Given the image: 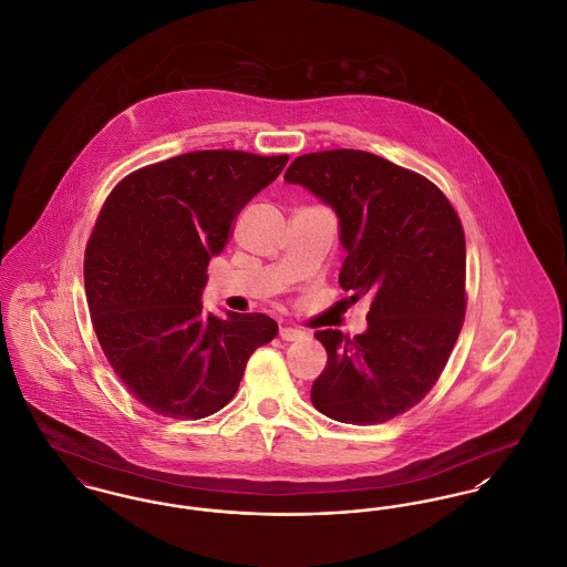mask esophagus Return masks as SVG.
Masks as SVG:
<instances>
[{"label": "esophagus", "instance_id": "34e87169", "mask_svg": "<svg viewBox=\"0 0 567 567\" xmlns=\"http://www.w3.org/2000/svg\"><path fill=\"white\" fill-rule=\"evenodd\" d=\"M280 338L282 340H300V338H306V332H301L298 328H280Z\"/></svg>", "mask_w": 567, "mask_h": 567}]
</instances>
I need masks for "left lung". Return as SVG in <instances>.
I'll return each mask as SVG.
<instances>
[{"label": "left lung", "instance_id": "8db88e82", "mask_svg": "<svg viewBox=\"0 0 567 567\" xmlns=\"http://www.w3.org/2000/svg\"><path fill=\"white\" fill-rule=\"evenodd\" d=\"M285 179L328 203L347 259L338 282L370 300L368 330L315 333L328 364L317 411L344 424H383L424 399L458 340L466 310L461 218L424 175L362 150L298 156Z\"/></svg>", "mask_w": 567, "mask_h": 567}]
</instances>
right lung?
Segmentation results:
<instances>
[{
	"label": "right lung",
	"mask_w": 567,
	"mask_h": 567,
	"mask_svg": "<svg viewBox=\"0 0 567 567\" xmlns=\"http://www.w3.org/2000/svg\"><path fill=\"white\" fill-rule=\"evenodd\" d=\"M287 161L200 150L136 168L104 200L85 248V296L109 364L150 411H220L255 349L276 338L267 315L223 319L203 310L200 293L237 214Z\"/></svg>",
	"instance_id": "obj_1"
}]
</instances>
